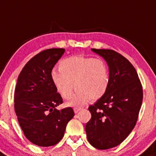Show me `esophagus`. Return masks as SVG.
I'll list each match as a JSON object with an SVG mask.
<instances>
[{
	"instance_id": "34e87169",
	"label": "esophagus",
	"mask_w": 156,
	"mask_h": 156,
	"mask_svg": "<svg viewBox=\"0 0 156 156\" xmlns=\"http://www.w3.org/2000/svg\"><path fill=\"white\" fill-rule=\"evenodd\" d=\"M81 109V108H74V112H75V113H78Z\"/></svg>"
}]
</instances>
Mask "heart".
Wrapping results in <instances>:
<instances>
[{
  "instance_id": "heart-1",
  "label": "heart",
  "mask_w": 156,
  "mask_h": 156,
  "mask_svg": "<svg viewBox=\"0 0 156 156\" xmlns=\"http://www.w3.org/2000/svg\"><path fill=\"white\" fill-rule=\"evenodd\" d=\"M59 71H52L51 78L58 93L64 99L72 95L68 105H83L89 100L96 101L105 94L109 85L107 64L99 58L81 55L71 56L61 61Z\"/></svg>"
}]
</instances>
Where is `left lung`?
<instances>
[{
    "instance_id": "left-lung-1",
    "label": "left lung",
    "mask_w": 156,
    "mask_h": 156,
    "mask_svg": "<svg viewBox=\"0 0 156 156\" xmlns=\"http://www.w3.org/2000/svg\"><path fill=\"white\" fill-rule=\"evenodd\" d=\"M104 58L109 70L107 91L88 110L91 119L85 132L89 143L98 149H108L122 143L137 122L143 91L133 65L118 52L91 49Z\"/></svg>"
}]
</instances>
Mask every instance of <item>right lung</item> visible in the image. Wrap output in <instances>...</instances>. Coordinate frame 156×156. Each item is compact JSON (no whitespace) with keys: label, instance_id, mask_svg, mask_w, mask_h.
<instances>
[{"label":"right lung","instance_id":"obj_1","mask_svg":"<svg viewBox=\"0 0 156 156\" xmlns=\"http://www.w3.org/2000/svg\"><path fill=\"white\" fill-rule=\"evenodd\" d=\"M64 48H51L36 55L24 65L17 78L14 110L24 135L41 147L56 145L63 138L73 109L58 110L63 102L52 83L51 71L65 53Z\"/></svg>","mask_w":156,"mask_h":156}]
</instances>
